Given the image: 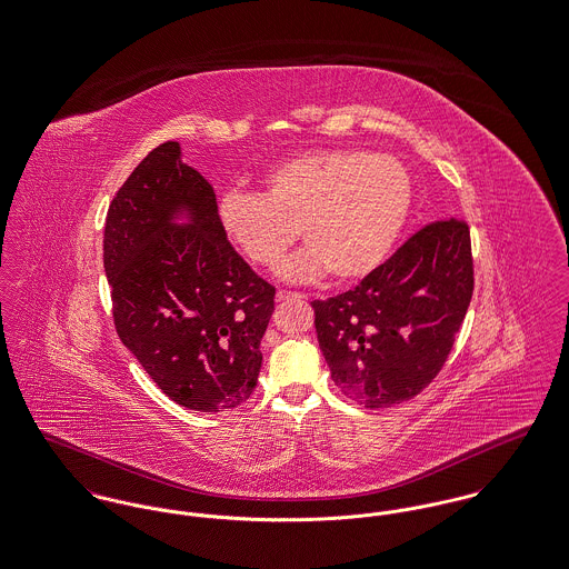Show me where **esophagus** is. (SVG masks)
Here are the masks:
<instances>
[{"label": "esophagus", "instance_id": "obj_1", "mask_svg": "<svg viewBox=\"0 0 569 569\" xmlns=\"http://www.w3.org/2000/svg\"><path fill=\"white\" fill-rule=\"evenodd\" d=\"M305 299V295L301 292H290V290H279L277 292V301H301Z\"/></svg>", "mask_w": 569, "mask_h": 569}]
</instances>
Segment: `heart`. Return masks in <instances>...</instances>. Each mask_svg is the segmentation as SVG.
<instances>
[{
	"label": "heart",
	"instance_id": "1",
	"mask_svg": "<svg viewBox=\"0 0 569 569\" xmlns=\"http://www.w3.org/2000/svg\"><path fill=\"white\" fill-rule=\"evenodd\" d=\"M262 196L228 191L219 201L226 236L256 267L274 268L297 242L309 249L281 268L290 281L331 270L368 277L391 253L412 206V180L396 157L357 148L309 150L262 176Z\"/></svg>",
	"mask_w": 569,
	"mask_h": 569
}]
</instances>
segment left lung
<instances>
[{"label": "left lung", "mask_w": 569, "mask_h": 569, "mask_svg": "<svg viewBox=\"0 0 569 569\" xmlns=\"http://www.w3.org/2000/svg\"><path fill=\"white\" fill-rule=\"evenodd\" d=\"M467 221L428 223L363 281L313 301L335 385L366 408L419 396L445 366L472 299Z\"/></svg>", "instance_id": "obj_1"}]
</instances>
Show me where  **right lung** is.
Instances as JSON below:
<instances>
[{"label": "right lung", "mask_w": 569, "mask_h": 569, "mask_svg": "<svg viewBox=\"0 0 569 569\" xmlns=\"http://www.w3.org/2000/svg\"><path fill=\"white\" fill-rule=\"evenodd\" d=\"M180 213L189 224L172 221ZM102 264L118 337L169 400L223 412L251 398L274 288L236 253L178 141L154 148L109 203Z\"/></svg>", "instance_id": "obj_1"}]
</instances>
